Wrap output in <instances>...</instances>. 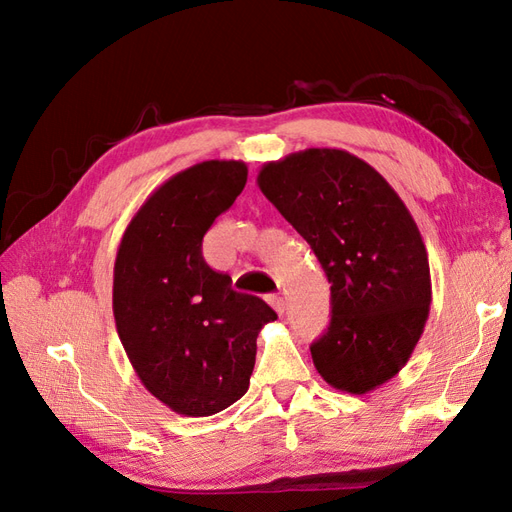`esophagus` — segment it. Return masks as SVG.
<instances>
[{"label":"esophagus","instance_id":"esophagus-1","mask_svg":"<svg viewBox=\"0 0 512 512\" xmlns=\"http://www.w3.org/2000/svg\"><path fill=\"white\" fill-rule=\"evenodd\" d=\"M269 305L275 309L277 314L284 316V312H286V301H284V297H280V294H271V297H269Z\"/></svg>","mask_w":512,"mask_h":512}]
</instances>
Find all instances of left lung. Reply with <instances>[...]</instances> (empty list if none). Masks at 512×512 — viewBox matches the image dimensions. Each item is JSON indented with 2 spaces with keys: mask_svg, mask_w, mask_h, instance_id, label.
<instances>
[{
  "mask_svg": "<svg viewBox=\"0 0 512 512\" xmlns=\"http://www.w3.org/2000/svg\"><path fill=\"white\" fill-rule=\"evenodd\" d=\"M258 188L312 245L331 284V322L309 346L333 389L365 395L399 374L423 335L429 260L404 200L344 149L267 162Z\"/></svg>",
  "mask_w": 512,
  "mask_h": 512,
  "instance_id": "8db88e82",
  "label": "left lung"
}]
</instances>
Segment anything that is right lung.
Returning <instances> with one entry per match:
<instances>
[{
    "label": "right lung",
    "instance_id": "right-lung-1",
    "mask_svg": "<svg viewBox=\"0 0 512 512\" xmlns=\"http://www.w3.org/2000/svg\"><path fill=\"white\" fill-rule=\"evenodd\" d=\"M247 166L207 160L164 181L123 232L113 314L145 389L183 416H211L241 399L256 337L273 309L232 290L203 258V237L243 192Z\"/></svg>",
    "mask_w": 512,
    "mask_h": 512
}]
</instances>
